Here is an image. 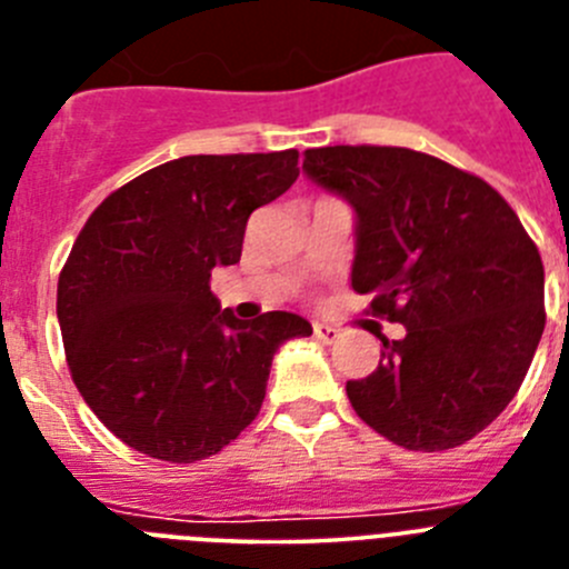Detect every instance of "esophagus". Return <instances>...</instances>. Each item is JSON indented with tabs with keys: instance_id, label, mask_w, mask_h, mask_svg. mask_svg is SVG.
Listing matches in <instances>:
<instances>
[{
	"instance_id": "1",
	"label": "esophagus",
	"mask_w": 569,
	"mask_h": 569,
	"mask_svg": "<svg viewBox=\"0 0 569 569\" xmlns=\"http://www.w3.org/2000/svg\"><path fill=\"white\" fill-rule=\"evenodd\" d=\"M313 336L319 341H325V345H333L339 339V330L330 328V325H313Z\"/></svg>"
}]
</instances>
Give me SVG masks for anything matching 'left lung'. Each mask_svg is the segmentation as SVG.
I'll return each mask as SVG.
<instances>
[{"instance_id":"left-lung-1","label":"left lung","mask_w":569,"mask_h":569,"mask_svg":"<svg viewBox=\"0 0 569 569\" xmlns=\"http://www.w3.org/2000/svg\"><path fill=\"white\" fill-rule=\"evenodd\" d=\"M313 182L356 210L353 290L399 321L367 379L365 425L421 453L481 433L519 393L545 333V264L505 196L430 153L381 144L305 150Z\"/></svg>"}]
</instances>
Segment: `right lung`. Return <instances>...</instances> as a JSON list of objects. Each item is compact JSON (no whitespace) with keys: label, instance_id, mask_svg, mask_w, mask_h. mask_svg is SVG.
Returning a JSON list of instances; mask_svg holds the SVG:
<instances>
[{"label":"right lung","instance_id":"right-lung-1","mask_svg":"<svg viewBox=\"0 0 569 569\" xmlns=\"http://www.w3.org/2000/svg\"><path fill=\"white\" fill-rule=\"evenodd\" d=\"M299 176V150L182 156L104 199L59 273L73 385L116 439L170 465L216 456L259 416L279 345L313 328L239 321L210 293L256 208Z\"/></svg>","mask_w":569,"mask_h":569}]
</instances>
